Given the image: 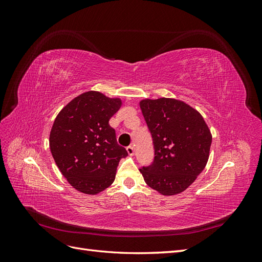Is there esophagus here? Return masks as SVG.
Masks as SVG:
<instances>
[{
  "label": "esophagus",
  "mask_w": 262,
  "mask_h": 262,
  "mask_svg": "<svg viewBox=\"0 0 262 262\" xmlns=\"http://www.w3.org/2000/svg\"><path fill=\"white\" fill-rule=\"evenodd\" d=\"M126 152H128V154L130 156H132L134 154V147L132 145H129L128 147H126Z\"/></svg>",
  "instance_id": "34e87169"
}]
</instances>
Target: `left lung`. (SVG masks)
Masks as SVG:
<instances>
[{"label": "left lung", "mask_w": 262, "mask_h": 262, "mask_svg": "<svg viewBox=\"0 0 262 262\" xmlns=\"http://www.w3.org/2000/svg\"><path fill=\"white\" fill-rule=\"evenodd\" d=\"M140 108L152 134L155 157L140 171L163 195L181 193L204 169L212 134L201 114L175 98L142 99Z\"/></svg>", "instance_id": "obj_1"}]
</instances>
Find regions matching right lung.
<instances>
[{
	"label": "right lung",
	"mask_w": 262,
	"mask_h": 262,
	"mask_svg": "<svg viewBox=\"0 0 262 262\" xmlns=\"http://www.w3.org/2000/svg\"><path fill=\"white\" fill-rule=\"evenodd\" d=\"M122 105L96 91L85 92L62 108L50 131L53 160L77 191L97 194L113 184L119 161L128 156L117 143L109 120Z\"/></svg>",
	"instance_id": "1"
}]
</instances>
